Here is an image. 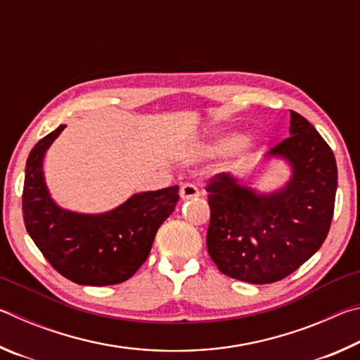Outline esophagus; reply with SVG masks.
Returning <instances> with one entry per match:
<instances>
[{
    "mask_svg": "<svg viewBox=\"0 0 360 360\" xmlns=\"http://www.w3.org/2000/svg\"><path fill=\"white\" fill-rule=\"evenodd\" d=\"M179 195L182 200H192V198H197L200 197V192L197 186L193 184H182L181 186V191H179Z\"/></svg>",
    "mask_w": 360,
    "mask_h": 360,
    "instance_id": "1",
    "label": "esophagus"
}]
</instances>
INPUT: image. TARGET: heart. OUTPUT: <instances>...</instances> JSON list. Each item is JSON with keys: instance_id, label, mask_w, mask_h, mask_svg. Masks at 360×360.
Here are the masks:
<instances>
[{"instance_id": "1", "label": "heart", "mask_w": 360, "mask_h": 360, "mask_svg": "<svg viewBox=\"0 0 360 360\" xmlns=\"http://www.w3.org/2000/svg\"><path fill=\"white\" fill-rule=\"evenodd\" d=\"M259 144V139L255 135H245L240 138V133L236 130H219L211 136L208 143L202 146V154L206 157H214L224 154L225 150L233 148L238 155H248L255 150Z\"/></svg>"}]
</instances>
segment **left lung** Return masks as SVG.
<instances>
[{
  "label": "left lung",
  "instance_id": "left-lung-1",
  "mask_svg": "<svg viewBox=\"0 0 360 360\" xmlns=\"http://www.w3.org/2000/svg\"><path fill=\"white\" fill-rule=\"evenodd\" d=\"M289 138L265 160L288 163L289 179L260 192L252 176L221 173L206 187L211 221L206 246L224 275L251 284L289 276L322 246L330 229L337 162L318 130L290 111Z\"/></svg>",
  "mask_w": 360,
  "mask_h": 360
}]
</instances>
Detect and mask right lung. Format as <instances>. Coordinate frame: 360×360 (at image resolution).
<instances>
[{
    "label": "right lung",
    "mask_w": 360,
    "mask_h": 360,
    "mask_svg": "<svg viewBox=\"0 0 360 360\" xmlns=\"http://www.w3.org/2000/svg\"><path fill=\"white\" fill-rule=\"evenodd\" d=\"M65 127L36 143L28 155L22 195L27 231L49 264L70 281L82 285L124 283L148 259L158 227L179 202V187L133 193L100 214L62 208L51 197L42 167L47 149Z\"/></svg>",
    "instance_id": "add662e5"
}]
</instances>
